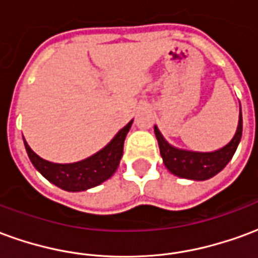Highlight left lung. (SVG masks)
Segmentation results:
<instances>
[{"mask_svg": "<svg viewBox=\"0 0 258 258\" xmlns=\"http://www.w3.org/2000/svg\"><path fill=\"white\" fill-rule=\"evenodd\" d=\"M242 109L239 107V121L236 133L227 145L213 152H195L179 149L168 144L162 133L155 125L160 155L167 170L179 178L206 181L214 177L227 166L236 152L240 138H242Z\"/></svg>", "mask_w": 258, "mask_h": 258, "instance_id": "1", "label": "left lung"}]
</instances>
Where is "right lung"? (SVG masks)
Listing matches in <instances>:
<instances>
[{"label":"right lung","instance_id":"1","mask_svg":"<svg viewBox=\"0 0 258 258\" xmlns=\"http://www.w3.org/2000/svg\"><path fill=\"white\" fill-rule=\"evenodd\" d=\"M133 120L113 137V140L92 156L76 163L48 162L33 152L25 141V148L33 166L51 184L68 192H80L101 185L116 173L123 156L124 140L131 128Z\"/></svg>","mask_w":258,"mask_h":258}]
</instances>
